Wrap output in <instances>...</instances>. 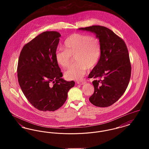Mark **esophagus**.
Listing matches in <instances>:
<instances>
[{
	"instance_id": "obj_1",
	"label": "esophagus",
	"mask_w": 149,
	"mask_h": 149,
	"mask_svg": "<svg viewBox=\"0 0 149 149\" xmlns=\"http://www.w3.org/2000/svg\"><path fill=\"white\" fill-rule=\"evenodd\" d=\"M86 83V81L84 80H80V81H77V84H80V85H84Z\"/></svg>"
}]
</instances>
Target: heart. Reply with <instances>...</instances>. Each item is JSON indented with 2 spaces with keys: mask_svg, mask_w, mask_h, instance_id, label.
<instances>
[{
  "mask_svg": "<svg viewBox=\"0 0 149 149\" xmlns=\"http://www.w3.org/2000/svg\"><path fill=\"white\" fill-rule=\"evenodd\" d=\"M64 48L55 52L57 63L63 68L69 66L71 56L75 55L77 61L65 71V77L70 80H80L88 68L94 67L101 54V45L98 38L94 36L74 33L64 41Z\"/></svg>",
  "mask_w": 149,
  "mask_h": 149,
  "instance_id": "1",
  "label": "heart"
}]
</instances>
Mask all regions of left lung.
Instances as JSON below:
<instances>
[{"mask_svg": "<svg viewBox=\"0 0 149 149\" xmlns=\"http://www.w3.org/2000/svg\"><path fill=\"white\" fill-rule=\"evenodd\" d=\"M94 33L101 45V54L97 64L89 74L94 92L89 98L93 105L107 107L120 99L127 88L131 66L124 41L111 29L100 26L79 29Z\"/></svg>", "mask_w": 149, "mask_h": 149, "instance_id": "left-lung-1", "label": "left lung"}]
</instances>
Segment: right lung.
<instances>
[{
	"label": "right lung",
	"instance_id": "add662e5",
	"mask_svg": "<svg viewBox=\"0 0 149 149\" xmlns=\"http://www.w3.org/2000/svg\"><path fill=\"white\" fill-rule=\"evenodd\" d=\"M61 35L46 31L24 46L18 63L17 75L29 102L42 111H54L64 104L74 81L63 78L55 58Z\"/></svg>",
	"mask_w": 149,
	"mask_h": 149
}]
</instances>
